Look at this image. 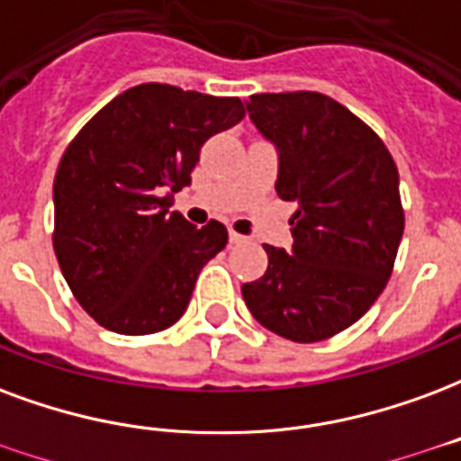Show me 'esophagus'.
I'll return each mask as SVG.
<instances>
[{
	"label": "esophagus",
	"mask_w": 461,
	"mask_h": 461,
	"mask_svg": "<svg viewBox=\"0 0 461 461\" xmlns=\"http://www.w3.org/2000/svg\"><path fill=\"white\" fill-rule=\"evenodd\" d=\"M230 241L231 244H244V241H247V237H241V234H237L234 230H230Z\"/></svg>",
	"instance_id": "esophagus-1"
}]
</instances>
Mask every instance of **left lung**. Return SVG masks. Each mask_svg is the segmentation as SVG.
I'll use <instances>...</instances> for the list:
<instances>
[{"mask_svg":"<svg viewBox=\"0 0 461 461\" xmlns=\"http://www.w3.org/2000/svg\"><path fill=\"white\" fill-rule=\"evenodd\" d=\"M249 119L278 151L276 193L295 204L291 251L244 283L251 315L291 342L354 325L386 288L403 237L398 168L359 117L320 92L251 95Z\"/></svg>","mask_w":461,"mask_h":461,"instance_id":"left-lung-1","label":"left lung"}]
</instances>
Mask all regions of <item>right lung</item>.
I'll use <instances>...</instances> for the list:
<instances>
[{"label": "right lung", "instance_id": "add662e5", "mask_svg": "<svg viewBox=\"0 0 461 461\" xmlns=\"http://www.w3.org/2000/svg\"><path fill=\"white\" fill-rule=\"evenodd\" d=\"M244 119L240 97L144 83L80 129L60 158L53 249L70 291L117 335H153L185 312L203 266L227 230L168 212L190 185L200 149Z\"/></svg>", "mask_w": 461, "mask_h": 461}]
</instances>
